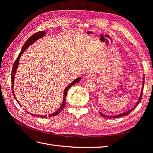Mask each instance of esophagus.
<instances>
[{"instance_id":"obj_1","label":"esophagus","mask_w":153,"mask_h":153,"mask_svg":"<svg viewBox=\"0 0 153 153\" xmlns=\"http://www.w3.org/2000/svg\"><path fill=\"white\" fill-rule=\"evenodd\" d=\"M95 76H95V74L90 72V73H88V74H86L85 77L87 79H94Z\"/></svg>"}]
</instances>
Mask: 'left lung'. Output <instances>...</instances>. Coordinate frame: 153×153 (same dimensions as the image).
<instances>
[{"mask_svg": "<svg viewBox=\"0 0 153 153\" xmlns=\"http://www.w3.org/2000/svg\"><path fill=\"white\" fill-rule=\"evenodd\" d=\"M144 82H145V76H143V88H142V91H141V94H140V96L139 99L138 101H137V104L134 105L132 109H131L129 111H126V112H124V113H121V114H119V115H104L103 114V113H101V112H100V114L103 117H105V118H107V119H113V118H119V117H123V116H126L127 115L129 114V113L133 111V110L134 109L136 108V107L138 105V104L139 103V102L140 101V100H141V98H142V95H143V85H144Z\"/></svg>", "mask_w": 153, "mask_h": 153, "instance_id": "obj_1", "label": "left lung"}]
</instances>
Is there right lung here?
I'll use <instances>...</instances> for the list:
<instances>
[{
  "label": "right lung",
  "instance_id": "add662e5",
  "mask_svg": "<svg viewBox=\"0 0 153 153\" xmlns=\"http://www.w3.org/2000/svg\"><path fill=\"white\" fill-rule=\"evenodd\" d=\"M45 31H40V32H38L36 33H35V34H33L32 36H31L30 37L28 40H26V42L25 43V44L23 45V46L22 48V50H21V52H20L19 56L17 57V58L16 60H15L14 63V65L13 66V69H12V74H11V82H12V88H13L14 87V76H15V73H16V69L18 68V65H19V59H20V56L22 54L23 52H25V50L26 48H28L30 46V45L32 44L34 42H35L36 40H38L39 38H42L45 35ZM81 79V77H78V78H77L75 79L74 81H73L72 82H71L70 85H68V87L66 88H65V89L64 90V100H63V102H62V105L60 106V107L54 113H53L52 114H50L48 115V117H53V116H56L58 114H59V113H60L63 110V109L64 108V107L65 105V102H66V96H67V92H68V90L69 89H70L71 86L74 85L75 83H77L78 82H79ZM13 95L14 98L16 99V97H15V95H14V91L13 90ZM17 101V100H16ZM17 102H19V101H17ZM27 113H30V114H31V115L32 116H36V117H42V118H46L47 117V115H34V114H32V113H29L28 111H26Z\"/></svg>",
  "mask_w": 153,
  "mask_h": 153
}]
</instances>
